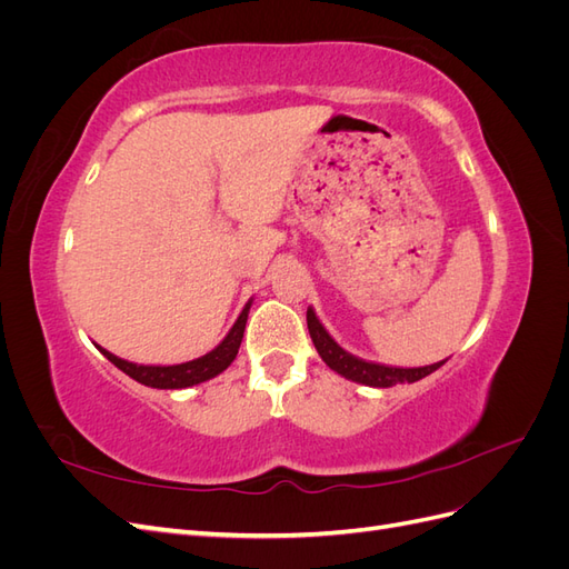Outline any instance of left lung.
<instances>
[{"mask_svg":"<svg viewBox=\"0 0 569 569\" xmlns=\"http://www.w3.org/2000/svg\"><path fill=\"white\" fill-rule=\"evenodd\" d=\"M306 322H308V332H311V339L316 343V349L320 353V358L330 366L335 372H339L341 377H347L351 382L366 385V387H393V385H410L418 382L422 377L432 375L435 370H439L443 366V360L425 368H393V366H382V363H372V360H363L349 351H343L339 343L330 337V332L325 330L322 322L318 320L313 308L306 311Z\"/></svg>","mask_w":569,"mask_h":569,"instance_id":"8db88e82","label":"left lung"}]
</instances>
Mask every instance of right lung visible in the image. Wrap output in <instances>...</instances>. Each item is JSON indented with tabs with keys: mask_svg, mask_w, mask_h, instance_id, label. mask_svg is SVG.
<instances>
[{
	"mask_svg": "<svg viewBox=\"0 0 569 569\" xmlns=\"http://www.w3.org/2000/svg\"><path fill=\"white\" fill-rule=\"evenodd\" d=\"M249 308H251V301L244 306V311L239 313V318L232 325V330L228 332V337L222 339L213 351H209V353L201 356V358L187 360V363H178V366H140V363H130V360H123V358L113 356L111 351L101 349L99 343H94V347L101 353H104L118 370H123L126 375L132 377L134 382H140L144 387H153V389H184V387H194V385H201L206 380H211V377L220 375L237 358L239 343H242V337H244Z\"/></svg>",
	"mask_w": 569,
	"mask_h": 569,
	"instance_id": "add662e5",
	"label": "right lung"
}]
</instances>
